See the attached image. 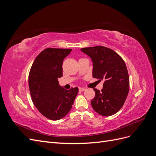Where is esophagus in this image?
I'll return each mask as SVG.
<instances>
[{
    "instance_id": "obj_1",
    "label": "esophagus",
    "mask_w": 156,
    "mask_h": 156,
    "mask_svg": "<svg viewBox=\"0 0 156 156\" xmlns=\"http://www.w3.org/2000/svg\"><path fill=\"white\" fill-rule=\"evenodd\" d=\"M79 91L80 92H82V91H84V90H85V88H83V87H80L79 88Z\"/></svg>"
}]
</instances>
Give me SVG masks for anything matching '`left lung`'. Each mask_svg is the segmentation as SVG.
I'll use <instances>...</instances> for the list:
<instances>
[{"label":"left lung","mask_w":156,"mask_h":156,"mask_svg":"<svg viewBox=\"0 0 156 156\" xmlns=\"http://www.w3.org/2000/svg\"><path fill=\"white\" fill-rule=\"evenodd\" d=\"M81 51L92 59L93 77L104 81L101 92L94 88L96 95L91 101L93 109L101 116L115 115L123 106L129 92V75L124 60L115 51L103 46Z\"/></svg>","instance_id":"8db88e82"}]
</instances>
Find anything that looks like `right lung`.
Instances as JSON below:
<instances>
[{
    "label": "right lung",
    "mask_w": 156,
    "mask_h": 156,
    "mask_svg": "<svg viewBox=\"0 0 156 156\" xmlns=\"http://www.w3.org/2000/svg\"><path fill=\"white\" fill-rule=\"evenodd\" d=\"M70 49L47 48L37 55L29 76V86L34 105L48 119L58 120L70 111L77 96V87L66 90L58 79L62 76L64 59Z\"/></svg>",
    "instance_id": "1"
}]
</instances>
